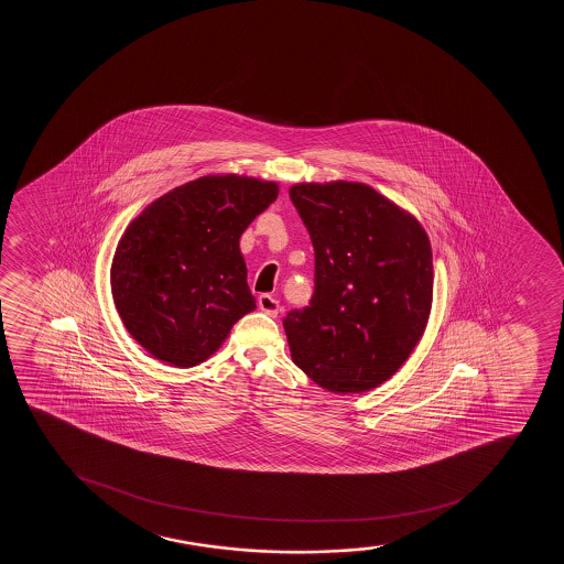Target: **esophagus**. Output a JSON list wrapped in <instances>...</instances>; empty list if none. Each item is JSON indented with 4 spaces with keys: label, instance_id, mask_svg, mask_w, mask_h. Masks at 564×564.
<instances>
[{
    "label": "esophagus",
    "instance_id": "34e87169",
    "mask_svg": "<svg viewBox=\"0 0 564 564\" xmlns=\"http://www.w3.org/2000/svg\"><path fill=\"white\" fill-rule=\"evenodd\" d=\"M258 305L261 311L265 312V314H269V316H276L280 311L279 301L276 299L272 297V295H267V293H263V295H259L258 297Z\"/></svg>",
    "mask_w": 564,
    "mask_h": 564
}]
</instances>
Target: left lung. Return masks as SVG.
<instances>
[{
    "instance_id": "left-lung-1",
    "label": "left lung",
    "mask_w": 564,
    "mask_h": 564,
    "mask_svg": "<svg viewBox=\"0 0 564 564\" xmlns=\"http://www.w3.org/2000/svg\"><path fill=\"white\" fill-rule=\"evenodd\" d=\"M290 197L314 247V293L288 312L292 359L333 393H362L401 369L433 303L425 229L361 182L295 184Z\"/></svg>"
}]
</instances>
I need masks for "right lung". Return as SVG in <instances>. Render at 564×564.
<instances>
[{
	"instance_id": "add662e5",
	"label": "right lung",
	"mask_w": 564,
	"mask_h": 564,
	"mask_svg": "<svg viewBox=\"0 0 564 564\" xmlns=\"http://www.w3.org/2000/svg\"><path fill=\"white\" fill-rule=\"evenodd\" d=\"M276 197V182L202 176L131 221L112 258L110 290L144 350L181 369L195 367L256 308L239 240Z\"/></svg>"
}]
</instances>
